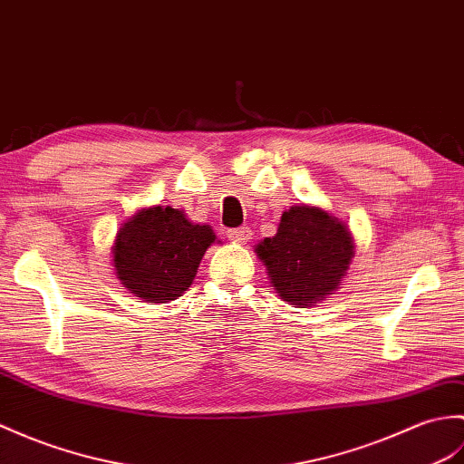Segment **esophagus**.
Returning <instances> with one entry per match:
<instances>
[{"label": "esophagus", "mask_w": 464, "mask_h": 464, "mask_svg": "<svg viewBox=\"0 0 464 464\" xmlns=\"http://www.w3.org/2000/svg\"><path fill=\"white\" fill-rule=\"evenodd\" d=\"M251 229L249 227H235V229H227V237L235 243H246L251 239Z\"/></svg>", "instance_id": "obj_1"}]
</instances>
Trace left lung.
I'll use <instances>...</instances> for the list:
<instances>
[{"mask_svg": "<svg viewBox=\"0 0 464 464\" xmlns=\"http://www.w3.org/2000/svg\"><path fill=\"white\" fill-rule=\"evenodd\" d=\"M255 251L278 296L306 308L340 286L353 256V239L346 225L326 211L296 206L283 213L276 235Z\"/></svg>", "mask_w": 464, "mask_h": 464, "instance_id": "8db88e82", "label": "left lung"}]
</instances>
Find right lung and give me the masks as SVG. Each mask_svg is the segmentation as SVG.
<instances>
[{"mask_svg": "<svg viewBox=\"0 0 464 464\" xmlns=\"http://www.w3.org/2000/svg\"><path fill=\"white\" fill-rule=\"evenodd\" d=\"M215 241L208 225H193L174 208H150L126 221L114 241V266L132 295L169 303L186 293Z\"/></svg>", "mask_w": 464, "mask_h": 464, "instance_id": "right-lung-1", "label": "right lung"}]
</instances>
